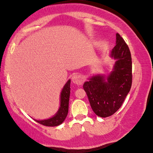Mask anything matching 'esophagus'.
Returning <instances> with one entry per match:
<instances>
[{
    "label": "esophagus",
    "mask_w": 153,
    "mask_h": 153,
    "mask_svg": "<svg viewBox=\"0 0 153 153\" xmlns=\"http://www.w3.org/2000/svg\"><path fill=\"white\" fill-rule=\"evenodd\" d=\"M71 80L74 83L77 84V85H80V84H82V82H83V78H82V77L80 75L74 74L71 77Z\"/></svg>",
    "instance_id": "obj_1"
}]
</instances>
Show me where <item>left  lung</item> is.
<instances>
[{"label": "left lung", "instance_id": "1", "mask_svg": "<svg viewBox=\"0 0 153 153\" xmlns=\"http://www.w3.org/2000/svg\"><path fill=\"white\" fill-rule=\"evenodd\" d=\"M110 57L116 60L110 74L106 77L93 76L83 85L91 108L102 118L111 116L120 108L131 87V56L127 43L118 33Z\"/></svg>", "mask_w": 153, "mask_h": 153}]
</instances>
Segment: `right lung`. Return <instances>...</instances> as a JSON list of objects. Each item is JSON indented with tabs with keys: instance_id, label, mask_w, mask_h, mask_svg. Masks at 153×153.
I'll return each mask as SVG.
<instances>
[{
	"instance_id": "1",
	"label": "right lung",
	"mask_w": 153,
	"mask_h": 153,
	"mask_svg": "<svg viewBox=\"0 0 153 153\" xmlns=\"http://www.w3.org/2000/svg\"><path fill=\"white\" fill-rule=\"evenodd\" d=\"M70 84L71 79H69L65 84L60 93V105L56 114L52 118L46 120H36L34 119L41 125L48 126V127H56L63 123L66 118L68 110H69V101L70 96Z\"/></svg>"
}]
</instances>
